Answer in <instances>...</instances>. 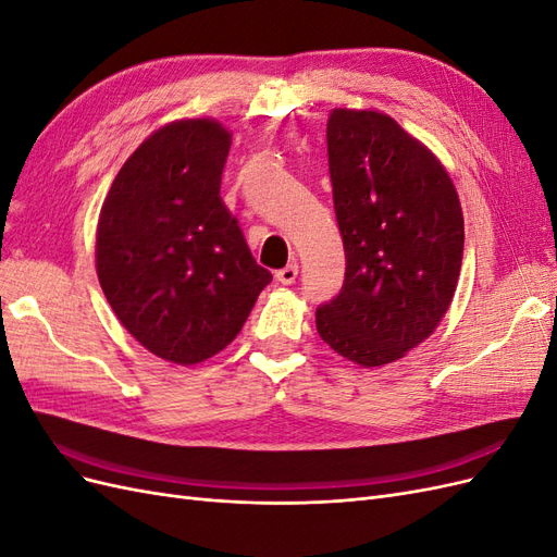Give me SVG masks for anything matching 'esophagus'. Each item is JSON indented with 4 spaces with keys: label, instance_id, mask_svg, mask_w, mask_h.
<instances>
[{
    "label": "esophagus",
    "instance_id": "esophagus-1",
    "mask_svg": "<svg viewBox=\"0 0 557 557\" xmlns=\"http://www.w3.org/2000/svg\"><path fill=\"white\" fill-rule=\"evenodd\" d=\"M297 274H299V264H297V262H290V264H285L283 269H278V272H276V281L283 283V285H290V283H295Z\"/></svg>",
    "mask_w": 557,
    "mask_h": 557
}]
</instances>
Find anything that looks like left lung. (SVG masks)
<instances>
[{
	"mask_svg": "<svg viewBox=\"0 0 557 557\" xmlns=\"http://www.w3.org/2000/svg\"><path fill=\"white\" fill-rule=\"evenodd\" d=\"M327 162L346 274L315 327L339 356L381 367L425 342L450 307L460 199L442 162L379 111L334 109Z\"/></svg>",
	"mask_w": 557,
	"mask_h": 557,
	"instance_id": "obj_1",
	"label": "left lung"
}]
</instances>
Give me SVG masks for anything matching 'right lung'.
Wrapping results in <instances>:
<instances>
[{
  "instance_id": "right-lung-1",
  "label": "right lung",
  "mask_w": 557,
  "mask_h": 557,
  "mask_svg": "<svg viewBox=\"0 0 557 557\" xmlns=\"http://www.w3.org/2000/svg\"><path fill=\"white\" fill-rule=\"evenodd\" d=\"M230 132L213 121L158 129L117 172L97 225V276L144 348L176 364L223 350L272 274L221 199Z\"/></svg>"
}]
</instances>
